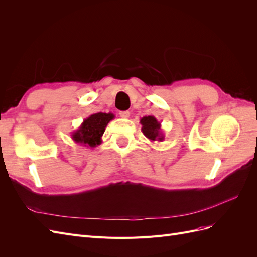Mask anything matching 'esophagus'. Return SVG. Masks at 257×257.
<instances>
[{
    "label": "esophagus",
    "mask_w": 257,
    "mask_h": 257,
    "mask_svg": "<svg viewBox=\"0 0 257 257\" xmlns=\"http://www.w3.org/2000/svg\"><path fill=\"white\" fill-rule=\"evenodd\" d=\"M120 116L122 119H128L130 118V111H120Z\"/></svg>",
    "instance_id": "34e87169"
}]
</instances>
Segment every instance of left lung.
Masks as SVG:
<instances>
[{
    "label": "left lung",
    "instance_id": "8db88e82",
    "mask_svg": "<svg viewBox=\"0 0 257 257\" xmlns=\"http://www.w3.org/2000/svg\"><path fill=\"white\" fill-rule=\"evenodd\" d=\"M142 131L144 135L150 139L151 142H163L164 141V134L161 130V123L153 115H146L141 119Z\"/></svg>",
    "mask_w": 257,
    "mask_h": 257
}]
</instances>
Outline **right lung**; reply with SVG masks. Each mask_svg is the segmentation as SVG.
I'll return each mask as SVG.
<instances>
[{"mask_svg":"<svg viewBox=\"0 0 257 257\" xmlns=\"http://www.w3.org/2000/svg\"><path fill=\"white\" fill-rule=\"evenodd\" d=\"M112 119L114 114L109 112H98L91 114L84 119L81 125L72 133V139L84 147L94 148L102 143V136L106 130L107 124Z\"/></svg>","mask_w":257,"mask_h":257,"instance_id":"right-lung-1","label":"right lung"}]
</instances>
